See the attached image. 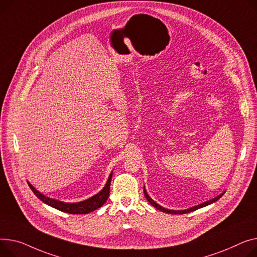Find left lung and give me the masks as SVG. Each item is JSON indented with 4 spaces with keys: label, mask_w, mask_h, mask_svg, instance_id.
Instances as JSON below:
<instances>
[{
    "label": "left lung",
    "mask_w": 257,
    "mask_h": 257,
    "mask_svg": "<svg viewBox=\"0 0 257 257\" xmlns=\"http://www.w3.org/2000/svg\"><path fill=\"white\" fill-rule=\"evenodd\" d=\"M144 193H145V196H146V198L148 199V201L152 204L153 207H155L157 210H159V211H162V212H164V213H168V214H186V213H190V212H193V211H195V210H198V209H200V208H203V207H207V206H209V204H211V203H213V202H215V201H217L222 195L224 194V192L222 193V194H220V195H218V196H216V197H214L213 199H210V200H208V201H206V202H202V203H200V204H197V206H195V207H192V208H190V209H187V210H181V211H174V210H167V209H165V208H163V207H161V206H159L158 203H156L155 201H154L150 196H149V194L147 193V190L145 189L144 188Z\"/></svg>",
    "instance_id": "left-lung-1"
}]
</instances>
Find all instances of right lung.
<instances>
[{
    "mask_svg": "<svg viewBox=\"0 0 257 257\" xmlns=\"http://www.w3.org/2000/svg\"><path fill=\"white\" fill-rule=\"evenodd\" d=\"M111 178H112V172L110 173L104 188L99 193L95 194L94 196L90 197L89 199H85V200L79 201V202H74V203L64 202V201H60V200H57L54 198H49V197L43 195L42 193H40L38 190H36L35 188H34L29 182H28V184L31 188V190L34 192V194H35L44 203L48 204V206L53 207L59 211L69 213V214H88V213H91V212L101 208L107 200V198L109 196V188H110Z\"/></svg>",
    "mask_w": 257,
    "mask_h": 257,
    "instance_id": "right-lung-1",
    "label": "right lung"
}]
</instances>
